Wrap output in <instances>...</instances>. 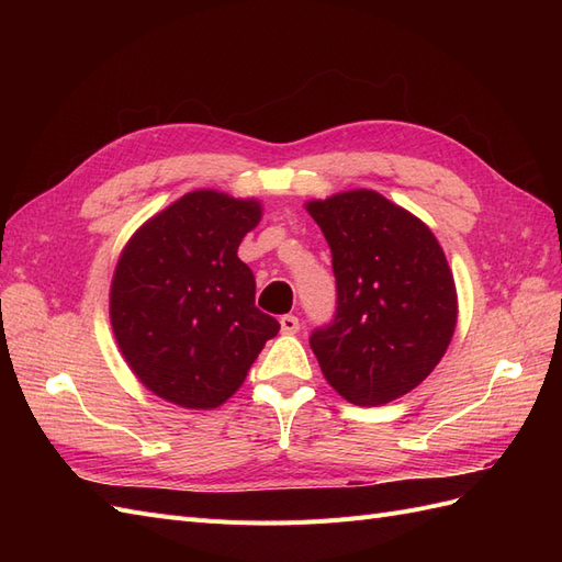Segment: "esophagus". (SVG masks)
<instances>
[{
  "label": "esophagus",
  "mask_w": 562,
  "mask_h": 562,
  "mask_svg": "<svg viewBox=\"0 0 562 562\" xmlns=\"http://www.w3.org/2000/svg\"><path fill=\"white\" fill-rule=\"evenodd\" d=\"M281 333L283 335H295L297 330H300V321H297V316H293V314H285V316H281Z\"/></svg>",
  "instance_id": "1"
}]
</instances>
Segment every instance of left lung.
<instances>
[{"label": "left lung", "instance_id": "8db88e82", "mask_svg": "<svg viewBox=\"0 0 562 562\" xmlns=\"http://www.w3.org/2000/svg\"><path fill=\"white\" fill-rule=\"evenodd\" d=\"M333 252L337 314L312 335L323 378L345 401L378 407L413 391L457 326L452 269L434 232L375 190L312 199Z\"/></svg>", "mask_w": 562, "mask_h": 562}]
</instances>
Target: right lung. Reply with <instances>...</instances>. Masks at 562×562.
I'll return each mask as SVG.
<instances>
[{
    "label": "right lung",
    "instance_id": "add662e5",
    "mask_svg": "<svg viewBox=\"0 0 562 562\" xmlns=\"http://www.w3.org/2000/svg\"><path fill=\"white\" fill-rule=\"evenodd\" d=\"M262 220L258 199L196 190L151 215L119 255L110 323L124 361L151 394L213 411L244 384L279 321L255 307L239 244Z\"/></svg>",
    "mask_w": 562,
    "mask_h": 562
}]
</instances>
